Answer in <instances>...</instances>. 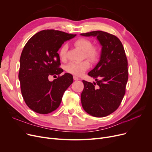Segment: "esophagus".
<instances>
[{
    "instance_id": "1",
    "label": "esophagus",
    "mask_w": 152,
    "mask_h": 152,
    "mask_svg": "<svg viewBox=\"0 0 152 152\" xmlns=\"http://www.w3.org/2000/svg\"><path fill=\"white\" fill-rule=\"evenodd\" d=\"M73 79H74V80H75V81H78V80H80V79H79L78 77L76 76H73Z\"/></svg>"
}]
</instances>
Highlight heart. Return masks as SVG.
<instances>
[{
  "label": "heart",
  "mask_w": 152,
  "mask_h": 152,
  "mask_svg": "<svg viewBox=\"0 0 152 152\" xmlns=\"http://www.w3.org/2000/svg\"><path fill=\"white\" fill-rule=\"evenodd\" d=\"M75 45L78 49L84 53L85 57L91 61H97L99 57V50L96 46H92V43L89 39L86 38H79L75 42ZM68 45L63 44L59 50V55L61 59H65L66 56ZM91 66L88 60L81 62L71 61L65 66L66 71L69 73L76 76H81Z\"/></svg>",
  "instance_id": "obj_1"
}]
</instances>
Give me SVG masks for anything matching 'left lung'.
Returning <instances> with one entry per match:
<instances>
[{
  "instance_id": "1",
  "label": "left lung",
  "mask_w": 152,
  "mask_h": 152,
  "mask_svg": "<svg viewBox=\"0 0 152 152\" xmlns=\"http://www.w3.org/2000/svg\"><path fill=\"white\" fill-rule=\"evenodd\" d=\"M81 34L97 36L102 46L99 62L88 73L96 83L83 81L82 105L93 116H107L118 109L126 93L128 63L125 50L120 40L107 32L94 31Z\"/></svg>"
}]
</instances>
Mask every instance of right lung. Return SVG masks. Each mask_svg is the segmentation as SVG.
<instances>
[{"instance_id": "1", "label": "right lung", "mask_w": 152, "mask_h": 152, "mask_svg": "<svg viewBox=\"0 0 152 152\" xmlns=\"http://www.w3.org/2000/svg\"><path fill=\"white\" fill-rule=\"evenodd\" d=\"M76 34L47 29L38 32L25 44L20 57L18 77L22 96L28 107L40 114H48L60 106L64 92L73 83L71 74L63 71L59 54L61 45ZM58 77L51 82L50 75Z\"/></svg>"}]
</instances>
